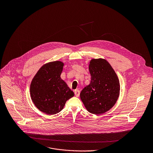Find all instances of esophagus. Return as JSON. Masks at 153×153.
Instances as JSON below:
<instances>
[{
  "mask_svg": "<svg viewBox=\"0 0 153 153\" xmlns=\"http://www.w3.org/2000/svg\"><path fill=\"white\" fill-rule=\"evenodd\" d=\"M75 95L76 97H78L79 96V94H80V91L79 90H75Z\"/></svg>",
  "mask_w": 153,
  "mask_h": 153,
  "instance_id": "34e87169",
  "label": "esophagus"
}]
</instances>
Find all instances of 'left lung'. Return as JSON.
I'll return each instance as SVG.
<instances>
[{"label":"left lung","mask_w":153,"mask_h":153,"mask_svg":"<svg viewBox=\"0 0 153 153\" xmlns=\"http://www.w3.org/2000/svg\"><path fill=\"white\" fill-rule=\"evenodd\" d=\"M89 70L91 82L81 92V100L90 113L101 114L116 103L120 94L119 80L105 59H92Z\"/></svg>","instance_id":"8db88e82"}]
</instances>
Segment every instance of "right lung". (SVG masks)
<instances>
[{
	"instance_id": "1",
	"label": "right lung",
	"mask_w": 153,
	"mask_h": 153,
	"mask_svg": "<svg viewBox=\"0 0 153 153\" xmlns=\"http://www.w3.org/2000/svg\"><path fill=\"white\" fill-rule=\"evenodd\" d=\"M64 63L54 61L45 64L33 77L30 87L35 105L48 115H53L64 108L74 93L61 78Z\"/></svg>"
}]
</instances>
